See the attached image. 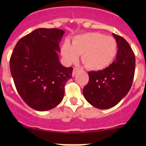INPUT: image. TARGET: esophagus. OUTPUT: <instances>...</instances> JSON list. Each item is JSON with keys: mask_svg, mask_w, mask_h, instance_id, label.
Here are the masks:
<instances>
[{"mask_svg": "<svg viewBox=\"0 0 146 146\" xmlns=\"http://www.w3.org/2000/svg\"><path fill=\"white\" fill-rule=\"evenodd\" d=\"M79 71H80V69H78V68H76V67H74V69H73V72H72V76L74 77V76L76 74V73H77V72H79Z\"/></svg>", "mask_w": 146, "mask_h": 146, "instance_id": "obj_1", "label": "esophagus"}]
</instances>
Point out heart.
Instances as JSON below:
<instances>
[{
	"mask_svg": "<svg viewBox=\"0 0 146 146\" xmlns=\"http://www.w3.org/2000/svg\"><path fill=\"white\" fill-rule=\"evenodd\" d=\"M116 52L115 39L100 33L78 35L73 38L72 44L65 42L61 47V55L66 63L75 62L81 54L86 67L94 71L102 70L110 65Z\"/></svg>",
	"mask_w": 146,
	"mask_h": 146,
	"instance_id": "b5f03b06",
	"label": "heart"
}]
</instances>
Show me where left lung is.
I'll return each instance as SVG.
<instances>
[{"label":"left lung","mask_w":146,"mask_h":146,"mask_svg":"<svg viewBox=\"0 0 146 146\" xmlns=\"http://www.w3.org/2000/svg\"><path fill=\"white\" fill-rule=\"evenodd\" d=\"M118 46L115 60L103 70L88 72L89 81L83 88L85 98L98 109L115 106L128 94L133 82L135 56L123 37L113 33Z\"/></svg>","instance_id":"obj_1"}]
</instances>
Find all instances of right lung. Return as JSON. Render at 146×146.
<instances>
[{"label": "right lung", "instance_id": "add662e5", "mask_svg": "<svg viewBox=\"0 0 146 146\" xmlns=\"http://www.w3.org/2000/svg\"><path fill=\"white\" fill-rule=\"evenodd\" d=\"M64 31L38 28L20 38L10 58V70L23 101L38 111L58 106L72 67L62 66L58 53Z\"/></svg>", "mask_w": 146, "mask_h": 146}]
</instances>
